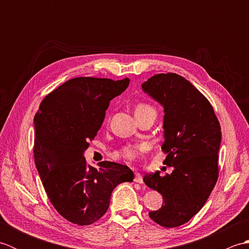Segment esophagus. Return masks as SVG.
I'll use <instances>...</instances> for the list:
<instances>
[{
  "label": "esophagus",
  "instance_id": "1",
  "mask_svg": "<svg viewBox=\"0 0 249 249\" xmlns=\"http://www.w3.org/2000/svg\"><path fill=\"white\" fill-rule=\"evenodd\" d=\"M135 182L136 183H139V184L143 183V178H142L140 173H135Z\"/></svg>",
  "mask_w": 249,
  "mask_h": 249
}]
</instances>
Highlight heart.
Returning <instances> with one entry per match:
<instances>
[{
    "label": "heart",
    "instance_id": "heart-1",
    "mask_svg": "<svg viewBox=\"0 0 249 249\" xmlns=\"http://www.w3.org/2000/svg\"><path fill=\"white\" fill-rule=\"evenodd\" d=\"M145 112H156L155 109L152 107L151 105L147 104H139L137 105V107L135 108V114H141V113H145ZM142 150V146H126L122 151V155L125 157L126 160H133L135 158L139 155V152Z\"/></svg>",
    "mask_w": 249,
    "mask_h": 249
}]
</instances>
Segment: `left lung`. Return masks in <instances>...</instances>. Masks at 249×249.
I'll use <instances>...</instances> for the list:
<instances>
[{"label":"left lung","mask_w":249,"mask_h":249,"mask_svg":"<svg viewBox=\"0 0 249 249\" xmlns=\"http://www.w3.org/2000/svg\"><path fill=\"white\" fill-rule=\"evenodd\" d=\"M142 89L162 105L163 163L171 174H146V186L162 196L163 205L149 213L156 224L173 228L186 224L202 209L218 178L220 125L212 105L182 76L158 73Z\"/></svg>","instance_id":"obj_1"}]
</instances>
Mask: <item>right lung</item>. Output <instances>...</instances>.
Masks as SVG:
<instances>
[{
	"instance_id": "1",
	"label": "right lung",
	"mask_w": 249,
	"mask_h": 249,
	"mask_svg": "<svg viewBox=\"0 0 249 249\" xmlns=\"http://www.w3.org/2000/svg\"><path fill=\"white\" fill-rule=\"evenodd\" d=\"M128 84V78H72L47 95L35 115L37 171L57 213L75 225L102 218L112 190L134 179L127 166L105 160L96 169L83 156L102 127L110 100Z\"/></svg>"
}]
</instances>
